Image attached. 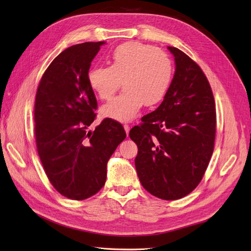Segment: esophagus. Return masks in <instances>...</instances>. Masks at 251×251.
<instances>
[{
    "instance_id": "34e87169",
    "label": "esophagus",
    "mask_w": 251,
    "mask_h": 251,
    "mask_svg": "<svg viewBox=\"0 0 251 251\" xmlns=\"http://www.w3.org/2000/svg\"><path fill=\"white\" fill-rule=\"evenodd\" d=\"M124 129H125V132H126V134L128 135L129 134V130H130V127H129V125H124Z\"/></svg>"
}]
</instances>
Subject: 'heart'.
Wrapping results in <instances>:
<instances>
[{
	"instance_id": "1",
	"label": "heart",
	"mask_w": 251,
	"mask_h": 251,
	"mask_svg": "<svg viewBox=\"0 0 251 251\" xmlns=\"http://www.w3.org/2000/svg\"><path fill=\"white\" fill-rule=\"evenodd\" d=\"M109 67L96 66L88 72L92 91L108 99L124 80V93L101 108L103 117L121 122L130 121L146 103H158L168 92L173 78V64L165 52L138 41L118 45L109 55Z\"/></svg>"
}]
</instances>
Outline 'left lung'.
<instances>
[{
    "mask_svg": "<svg viewBox=\"0 0 251 251\" xmlns=\"http://www.w3.org/2000/svg\"><path fill=\"white\" fill-rule=\"evenodd\" d=\"M175 74L161 104L142 118L129 136L138 153L135 168L152 196L174 201L196 188L214 149L215 101L199 65L180 50L168 46Z\"/></svg>",
    "mask_w": 251,
    "mask_h": 251,
    "instance_id": "8db88e82",
    "label": "left lung"
}]
</instances>
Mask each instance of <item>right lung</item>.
I'll use <instances>...</instances> for the list:
<instances>
[{"mask_svg": "<svg viewBox=\"0 0 251 251\" xmlns=\"http://www.w3.org/2000/svg\"><path fill=\"white\" fill-rule=\"evenodd\" d=\"M104 41L72 45L45 70L35 100V135L45 174L62 196L81 201L105 184L107 161L126 132L104 119L94 131L97 100L88 72Z\"/></svg>", "mask_w": 251, "mask_h": 251, "instance_id": "right-lung-1", "label": "right lung"}]
</instances>
